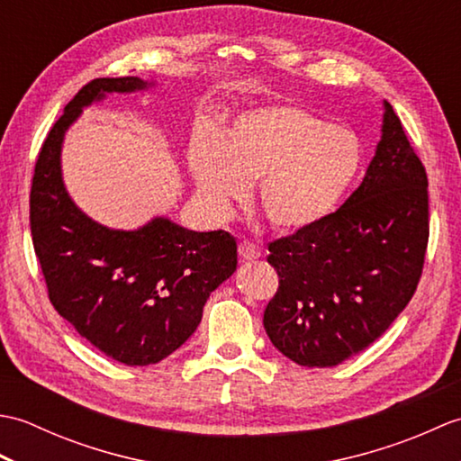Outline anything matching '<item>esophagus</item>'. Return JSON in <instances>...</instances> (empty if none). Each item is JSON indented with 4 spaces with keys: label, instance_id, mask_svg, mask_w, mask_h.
Masks as SVG:
<instances>
[{
    "label": "esophagus",
    "instance_id": "1",
    "mask_svg": "<svg viewBox=\"0 0 461 461\" xmlns=\"http://www.w3.org/2000/svg\"><path fill=\"white\" fill-rule=\"evenodd\" d=\"M238 251H240V258L243 261H253V259H259L261 258L259 248L256 246V243H251V241H241Z\"/></svg>",
    "mask_w": 461,
    "mask_h": 461
}]
</instances>
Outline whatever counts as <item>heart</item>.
I'll return each mask as SVG.
<instances>
[{
    "label": "heart",
    "mask_w": 461,
    "mask_h": 461,
    "mask_svg": "<svg viewBox=\"0 0 461 461\" xmlns=\"http://www.w3.org/2000/svg\"><path fill=\"white\" fill-rule=\"evenodd\" d=\"M195 192L212 218L258 180V202L271 225L301 230L337 208L360 168V142L297 104H267L238 114L221 134L198 131L188 146Z\"/></svg>",
    "instance_id": "b5f03b06"
}]
</instances>
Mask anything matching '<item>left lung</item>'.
Listing matches in <instances>:
<instances>
[{
  "mask_svg": "<svg viewBox=\"0 0 461 461\" xmlns=\"http://www.w3.org/2000/svg\"><path fill=\"white\" fill-rule=\"evenodd\" d=\"M428 246V176L384 101L365 178L337 212L269 243L279 289L263 312L273 347L337 366L370 347L412 299Z\"/></svg>",
  "mask_w": 461,
  "mask_h": 461,
  "instance_id": "obj_1",
  "label": "left lung"
}]
</instances>
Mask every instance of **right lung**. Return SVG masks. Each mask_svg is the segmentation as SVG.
I'll list each match as a JSON object with an SVG mask.
<instances>
[{
  "label": "right lung",
  "instance_id": "add662e5",
  "mask_svg": "<svg viewBox=\"0 0 461 461\" xmlns=\"http://www.w3.org/2000/svg\"><path fill=\"white\" fill-rule=\"evenodd\" d=\"M152 85L139 77L85 85L47 134L29 198L35 256L53 307L85 340L129 366L154 365L180 348L198 329L210 293L238 267V243L228 231H192L164 215L139 230H111L65 188L63 140L85 106Z\"/></svg>",
  "mask_w": 461,
  "mask_h": 461
}]
</instances>
